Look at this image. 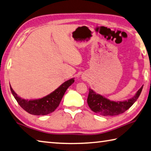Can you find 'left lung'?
Instances as JSON below:
<instances>
[{
    "label": "left lung",
    "instance_id": "8db88e82",
    "mask_svg": "<svg viewBox=\"0 0 151 151\" xmlns=\"http://www.w3.org/2000/svg\"><path fill=\"white\" fill-rule=\"evenodd\" d=\"M142 86L133 98L123 102L110 101L89 89L87 104L94 112L102 116H116L126 112L137 100L142 91Z\"/></svg>",
    "mask_w": 151,
    "mask_h": 151
}]
</instances>
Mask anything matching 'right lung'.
<instances>
[{
  "instance_id": "1",
  "label": "right lung",
  "mask_w": 151,
  "mask_h": 151,
  "mask_svg": "<svg viewBox=\"0 0 151 151\" xmlns=\"http://www.w3.org/2000/svg\"><path fill=\"white\" fill-rule=\"evenodd\" d=\"M74 80L71 79L64 82L55 91L45 97L37 100H25L19 97L10 87V90L13 96L18 102L19 106L27 112L33 115H47L55 111L60 102L62 97L67 89L72 85Z\"/></svg>"
}]
</instances>
